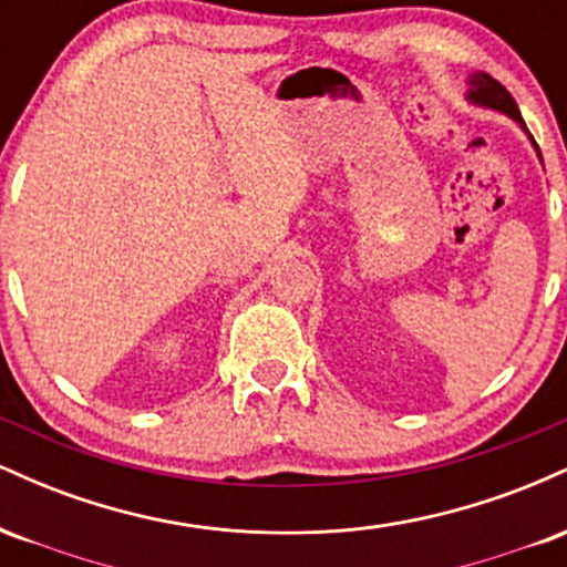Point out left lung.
I'll list each match as a JSON object with an SVG mask.
<instances>
[{"label": "left lung", "mask_w": 567, "mask_h": 567, "mask_svg": "<svg viewBox=\"0 0 567 567\" xmlns=\"http://www.w3.org/2000/svg\"><path fill=\"white\" fill-rule=\"evenodd\" d=\"M466 84H470V90H466V101L472 103V106H480V109H491V112H501L506 114L509 120H514L523 130L525 135H528V127H525L523 122V114H519L517 103H514V97L509 95V90L504 87V84L493 80L491 74H485V71H474V74L466 76ZM533 148H536L538 159H542V152H538L536 141H533V135H528Z\"/></svg>", "instance_id": "obj_1"}]
</instances>
